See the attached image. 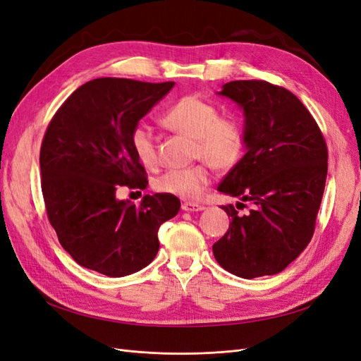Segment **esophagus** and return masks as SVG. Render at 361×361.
Segmentation results:
<instances>
[{
    "label": "esophagus",
    "instance_id": "obj_1",
    "mask_svg": "<svg viewBox=\"0 0 361 361\" xmlns=\"http://www.w3.org/2000/svg\"><path fill=\"white\" fill-rule=\"evenodd\" d=\"M182 209L185 212H199V211L204 209V206L199 204V203H192V202H185V203H182Z\"/></svg>",
    "mask_w": 361,
    "mask_h": 361
}]
</instances>
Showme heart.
I'll use <instances>...</instances> for the list:
<instances>
[{
	"instance_id": "b5f03b06",
	"label": "heart",
	"mask_w": 361,
	"mask_h": 361,
	"mask_svg": "<svg viewBox=\"0 0 361 361\" xmlns=\"http://www.w3.org/2000/svg\"><path fill=\"white\" fill-rule=\"evenodd\" d=\"M161 123L173 133L194 138V158L204 159L220 171L233 169L241 159L245 147V133L235 118L220 117L218 108L200 96L188 94L170 105L161 116ZM137 159L152 169L158 162L155 137L145 126L130 134ZM204 162L187 169H171L157 179L155 187L161 192L178 195L180 199H199L211 182V170Z\"/></svg>"
}]
</instances>
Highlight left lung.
<instances>
[{
    "label": "left lung",
    "instance_id": "left-lung-1",
    "mask_svg": "<svg viewBox=\"0 0 361 361\" xmlns=\"http://www.w3.org/2000/svg\"><path fill=\"white\" fill-rule=\"evenodd\" d=\"M218 94L243 110L247 150L218 191L253 209L239 215L233 204L221 207L231 224L212 245L214 256L238 277L274 276L313 236L329 169L325 140L307 108L283 87L231 81Z\"/></svg>",
    "mask_w": 361,
    "mask_h": 361
}]
</instances>
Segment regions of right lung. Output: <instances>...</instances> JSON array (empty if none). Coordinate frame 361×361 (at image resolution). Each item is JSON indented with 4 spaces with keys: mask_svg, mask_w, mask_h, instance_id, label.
Here are the masks:
<instances>
[{
    "mask_svg": "<svg viewBox=\"0 0 361 361\" xmlns=\"http://www.w3.org/2000/svg\"><path fill=\"white\" fill-rule=\"evenodd\" d=\"M174 82L96 78L78 87L45 133L42 192L61 247L84 268L125 277L155 259L162 223L176 216L173 194L145 195L140 206L118 200L120 187H147L130 134Z\"/></svg>",
    "mask_w": 361,
    "mask_h": 361,
    "instance_id": "obj_1",
    "label": "right lung"
}]
</instances>
